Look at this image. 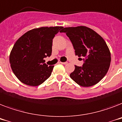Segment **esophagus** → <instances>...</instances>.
I'll list each match as a JSON object with an SVG mask.
<instances>
[{"label":"esophagus","instance_id":"34e87169","mask_svg":"<svg viewBox=\"0 0 122 122\" xmlns=\"http://www.w3.org/2000/svg\"><path fill=\"white\" fill-rule=\"evenodd\" d=\"M60 64H64V65H66V64H67V62H60Z\"/></svg>","mask_w":122,"mask_h":122}]
</instances>
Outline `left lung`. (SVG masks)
<instances>
[{
	"label": "left lung",
	"instance_id": "8db88e82",
	"mask_svg": "<svg viewBox=\"0 0 122 122\" xmlns=\"http://www.w3.org/2000/svg\"><path fill=\"white\" fill-rule=\"evenodd\" d=\"M72 43L76 55L84 56L82 67L75 66L70 77L82 87L95 85L107 74L110 66L111 53L103 38L86 26L63 28Z\"/></svg>",
	"mask_w": 122,
	"mask_h": 122
}]
</instances>
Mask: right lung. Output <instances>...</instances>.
<instances>
[{
    "label": "right lung",
    "mask_w": 122,
    "mask_h": 122,
    "mask_svg": "<svg viewBox=\"0 0 122 122\" xmlns=\"http://www.w3.org/2000/svg\"><path fill=\"white\" fill-rule=\"evenodd\" d=\"M62 26L41 27L28 31L15 43L10 53L9 62L14 74L26 85H40L51 76L54 66L45 63L50 56L52 42Z\"/></svg>",
    "instance_id": "1"
}]
</instances>
